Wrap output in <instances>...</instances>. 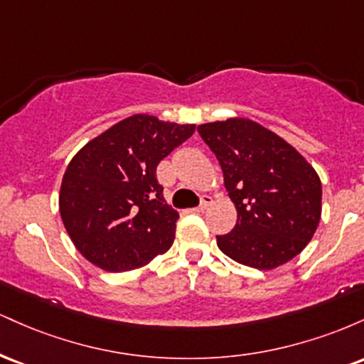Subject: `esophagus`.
Listing matches in <instances>:
<instances>
[{"mask_svg":"<svg viewBox=\"0 0 364 364\" xmlns=\"http://www.w3.org/2000/svg\"><path fill=\"white\" fill-rule=\"evenodd\" d=\"M212 205V196H208V195H205L202 198V203H200L198 207H195L193 208V212H203V210H207L208 207Z\"/></svg>","mask_w":364,"mask_h":364,"instance_id":"1","label":"esophagus"}]
</instances>
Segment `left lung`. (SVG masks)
Returning <instances> with one entry per match:
<instances>
[{
  "mask_svg": "<svg viewBox=\"0 0 364 364\" xmlns=\"http://www.w3.org/2000/svg\"><path fill=\"white\" fill-rule=\"evenodd\" d=\"M235 203V229L217 246L241 265L272 270L310 243L321 217V181L291 144L248 118L200 124Z\"/></svg>",
  "mask_w": 364,
  "mask_h": 364,
  "instance_id": "left-lung-1",
  "label": "left lung"
}]
</instances>
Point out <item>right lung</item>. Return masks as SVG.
Masks as SVG:
<instances>
[{"label":"right lung","instance_id":"1","mask_svg":"<svg viewBox=\"0 0 364 364\" xmlns=\"http://www.w3.org/2000/svg\"><path fill=\"white\" fill-rule=\"evenodd\" d=\"M193 132L195 124L133 114L75 154L60 214L82 257L106 272H128L168 252L179 214L166 203L156 169Z\"/></svg>","mask_w":364,"mask_h":364}]
</instances>
